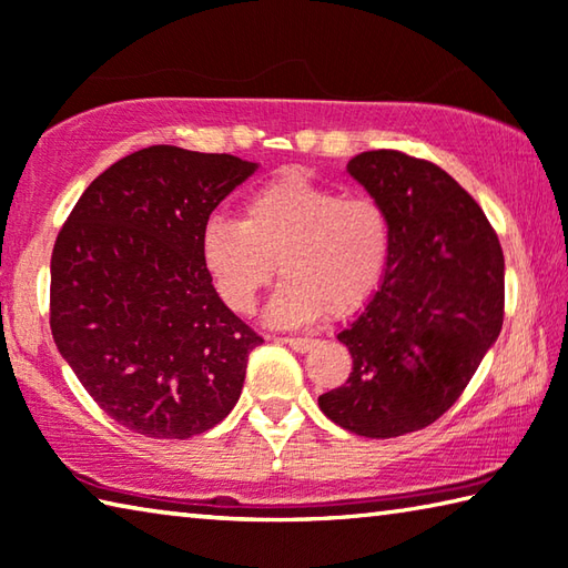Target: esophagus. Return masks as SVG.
<instances>
[{
  "mask_svg": "<svg viewBox=\"0 0 568 568\" xmlns=\"http://www.w3.org/2000/svg\"><path fill=\"white\" fill-rule=\"evenodd\" d=\"M278 342L290 344L294 352H302V354H304V352H310L312 346H314V339H312V336H282V339H278Z\"/></svg>",
  "mask_w": 568,
  "mask_h": 568,
  "instance_id": "obj_1",
  "label": "esophagus"
}]
</instances>
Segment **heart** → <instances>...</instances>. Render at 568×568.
<instances>
[{
	"label": "heart",
	"mask_w": 568,
	"mask_h": 568,
	"mask_svg": "<svg viewBox=\"0 0 568 568\" xmlns=\"http://www.w3.org/2000/svg\"><path fill=\"white\" fill-rule=\"evenodd\" d=\"M199 252L216 294L248 314L278 272L268 316L296 326L352 314L379 286L392 252V219L366 192L339 194L302 169H282L242 202V219L212 214Z\"/></svg>",
	"instance_id": "obj_1"
}]
</instances>
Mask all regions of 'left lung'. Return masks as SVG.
Instances as JSON below:
<instances>
[{
    "mask_svg": "<svg viewBox=\"0 0 568 568\" xmlns=\"http://www.w3.org/2000/svg\"><path fill=\"white\" fill-rule=\"evenodd\" d=\"M349 174L392 219L382 290L339 332L354 359L320 409L366 439L419 432L464 394L504 324V252L456 179L396 149L362 152Z\"/></svg>",
    "mask_w": 568,
    "mask_h": 568,
    "instance_id": "1",
    "label": "left lung"
}]
</instances>
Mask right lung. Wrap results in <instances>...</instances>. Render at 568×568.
<instances>
[{"mask_svg":"<svg viewBox=\"0 0 568 568\" xmlns=\"http://www.w3.org/2000/svg\"><path fill=\"white\" fill-rule=\"evenodd\" d=\"M256 164L156 144L79 196L52 252L49 326L99 409L152 439H192L242 394L264 339L219 300L199 236Z\"/></svg>","mask_w":568,"mask_h":568,"instance_id":"1","label":"right lung"}]
</instances>
